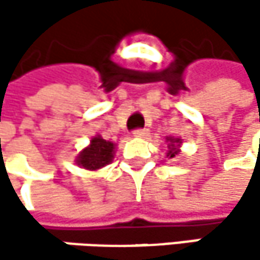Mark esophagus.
Listing matches in <instances>:
<instances>
[{
	"label": "esophagus",
	"mask_w": 260,
	"mask_h": 260,
	"mask_svg": "<svg viewBox=\"0 0 260 260\" xmlns=\"http://www.w3.org/2000/svg\"><path fill=\"white\" fill-rule=\"evenodd\" d=\"M149 135V131L147 129H135L134 131V137H137V138H144V137H147Z\"/></svg>",
	"instance_id": "esophagus-1"
}]
</instances>
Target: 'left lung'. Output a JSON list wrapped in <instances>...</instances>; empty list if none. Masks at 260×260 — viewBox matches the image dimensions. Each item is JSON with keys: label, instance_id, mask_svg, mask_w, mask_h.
<instances>
[{"label": "left lung", "instance_id": "1", "mask_svg": "<svg viewBox=\"0 0 260 260\" xmlns=\"http://www.w3.org/2000/svg\"><path fill=\"white\" fill-rule=\"evenodd\" d=\"M167 141H169V152H167V156L169 158H175L181 150H179V147H181L182 144V140L181 138H175V137H167Z\"/></svg>", "mask_w": 260, "mask_h": 260}]
</instances>
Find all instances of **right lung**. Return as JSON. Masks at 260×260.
Here are the masks:
<instances>
[{
	"label": "right lung",
	"mask_w": 260,
	"mask_h": 260,
	"mask_svg": "<svg viewBox=\"0 0 260 260\" xmlns=\"http://www.w3.org/2000/svg\"><path fill=\"white\" fill-rule=\"evenodd\" d=\"M116 144L96 135L90 140V144L82 149L77 156V164L87 170H99L108 166L114 158Z\"/></svg>",
	"instance_id": "right-lung-1"
}]
</instances>
